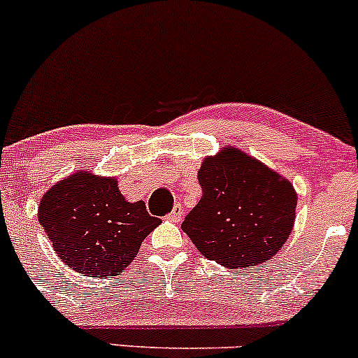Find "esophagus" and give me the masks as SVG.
I'll return each instance as SVG.
<instances>
[{"label":"esophagus","mask_w":358,"mask_h":358,"mask_svg":"<svg viewBox=\"0 0 358 358\" xmlns=\"http://www.w3.org/2000/svg\"><path fill=\"white\" fill-rule=\"evenodd\" d=\"M182 217H183V208H182V205L176 203L175 207H173V210H171V212L166 215V219L170 220V222H180V220H182Z\"/></svg>","instance_id":"esophagus-1"}]
</instances>
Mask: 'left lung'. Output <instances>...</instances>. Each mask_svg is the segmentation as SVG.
Here are the masks:
<instances>
[{"label":"left lung","instance_id":"8db88e82","mask_svg":"<svg viewBox=\"0 0 358 358\" xmlns=\"http://www.w3.org/2000/svg\"><path fill=\"white\" fill-rule=\"evenodd\" d=\"M199 182L203 196L182 229L205 257L237 269L278 254L296 215L293 185L236 148L205 158Z\"/></svg>","mask_w":358,"mask_h":358}]
</instances>
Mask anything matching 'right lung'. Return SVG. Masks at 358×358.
<instances>
[{
    "mask_svg": "<svg viewBox=\"0 0 358 358\" xmlns=\"http://www.w3.org/2000/svg\"><path fill=\"white\" fill-rule=\"evenodd\" d=\"M38 222L53 249L82 276H117L162 219L145 202H126L116 178L87 171L62 180L43 195Z\"/></svg>",
    "mask_w": 358,
    "mask_h": 358,
    "instance_id": "obj_1",
    "label": "right lung"
}]
</instances>
